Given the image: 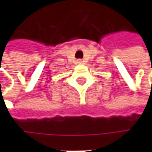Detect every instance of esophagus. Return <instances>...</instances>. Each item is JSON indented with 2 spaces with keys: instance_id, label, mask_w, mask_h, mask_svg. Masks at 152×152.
<instances>
[{
  "instance_id": "1",
  "label": "esophagus",
  "mask_w": 152,
  "mask_h": 152,
  "mask_svg": "<svg viewBox=\"0 0 152 152\" xmlns=\"http://www.w3.org/2000/svg\"><path fill=\"white\" fill-rule=\"evenodd\" d=\"M79 62H82V61H81V60H79Z\"/></svg>"
}]
</instances>
